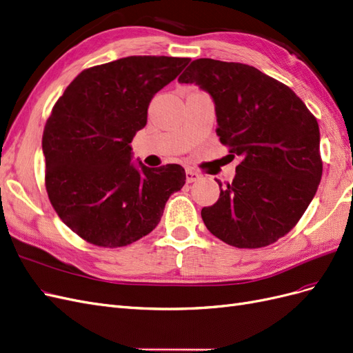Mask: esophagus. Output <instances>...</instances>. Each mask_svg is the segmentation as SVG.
<instances>
[{
  "label": "esophagus",
  "instance_id": "esophagus-1",
  "mask_svg": "<svg viewBox=\"0 0 353 353\" xmlns=\"http://www.w3.org/2000/svg\"><path fill=\"white\" fill-rule=\"evenodd\" d=\"M201 178V175L199 174V172H196L194 169H191V168H188L187 170H185V181L188 184H191V183H196V181H199Z\"/></svg>",
  "mask_w": 353,
  "mask_h": 353
}]
</instances>
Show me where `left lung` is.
I'll use <instances>...</instances> for the list:
<instances>
[{
	"mask_svg": "<svg viewBox=\"0 0 353 353\" xmlns=\"http://www.w3.org/2000/svg\"><path fill=\"white\" fill-rule=\"evenodd\" d=\"M215 104L219 140L241 157L236 178L206 228L230 245L258 249L284 237L312 201L323 175L319 128L305 103L276 79L243 63L199 59L178 78Z\"/></svg>",
	"mask_w": 353,
	"mask_h": 353,
	"instance_id": "left-lung-1",
	"label": "left lung"
}]
</instances>
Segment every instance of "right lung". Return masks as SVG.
Returning a JSON list of instances; mask_svg holds the SVG:
<instances>
[{
    "mask_svg": "<svg viewBox=\"0 0 353 353\" xmlns=\"http://www.w3.org/2000/svg\"><path fill=\"white\" fill-rule=\"evenodd\" d=\"M190 63L130 56L81 72L52 108L42 135L46 185L60 219L79 237L122 248L152 232L170 194L185 184L183 166L132 162V138L148 104Z\"/></svg>",
    "mask_w": 353,
    "mask_h": 353,
    "instance_id": "right-lung-1",
    "label": "right lung"
}]
</instances>
